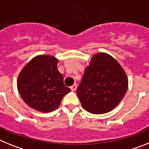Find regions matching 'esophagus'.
Masks as SVG:
<instances>
[{
  "instance_id": "obj_1",
  "label": "esophagus",
  "mask_w": 149,
  "mask_h": 149,
  "mask_svg": "<svg viewBox=\"0 0 149 149\" xmlns=\"http://www.w3.org/2000/svg\"><path fill=\"white\" fill-rule=\"evenodd\" d=\"M77 84H73L72 86H71L70 89H71V90L72 91V92H74V91L76 90V89H77Z\"/></svg>"
}]
</instances>
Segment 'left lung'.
Here are the masks:
<instances>
[{"mask_svg":"<svg viewBox=\"0 0 149 149\" xmlns=\"http://www.w3.org/2000/svg\"><path fill=\"white\" fill-rule=\"evenodd\" d=\"M128 87L127 74L116 59L106 53L93 55L77 89L83 108L103 114L120 103Z\"/></svg>","mask_w":149,"mask_h":149,"instance_id":"8db88e82","label":"left lung"}]
</instances>
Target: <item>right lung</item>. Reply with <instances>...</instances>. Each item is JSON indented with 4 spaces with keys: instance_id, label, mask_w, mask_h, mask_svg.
I'll use <instances>...</instances> for the list:
<instances>
[{
    "instance_id": "obj_1",
    "label": "right lung",
    "mask_w": 149,
    "mask_h": 149,
    "mask_svg": "<svg viewBox=\"0 0 149 149\" xmlns=\"http://www.w3.org/2000/svg\"><path fill=\"white\" fill-rule=\"evenodd\" d=\"M57 63L55 56L38 55L30 60L18 74V93L31 108L42 113L54 111L71 91L64 85Z\"/></svg>"
}]
</instances>
